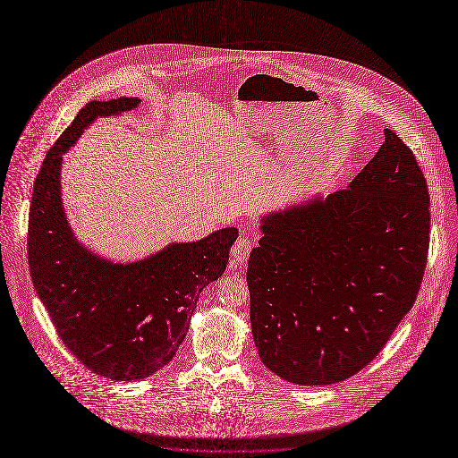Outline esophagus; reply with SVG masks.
Here are the masks:
<instances>
[{"instance_id":"34e87169","label":"esophagus","mask_w":458,"mask_h":458,"mask_svg":"<svg viewBox=\"0 0 458 458\" xmlns=\"http://www.w3.org/2000/svg\"><path fill=\"white\" fill-rule=\"evenodd\" d=\"M250 249H252V242H250V238L243 233V234L234 242L231 254H233L234 261L242 265V263L247 261V258H249V254H250Z\"/></svg>"}]
</instances>
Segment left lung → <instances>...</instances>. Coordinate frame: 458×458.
<instances>
[{"instance_id": "1", "label": "left lung", "mask_w": 458, "mask_h": 458, "mask_svg": "<svg viewBox=\"0 0 458 458\" xmlns=\"http://www.w3.org/2000/svg\"><path fill=\"white\" fill-rule=\"evenodd\" d=\"M247 268L259 360L304 386L370 363L415 302L429 243V195L411 150L385 141L347 190L261 216Z\"/></svg>"}]
</instances>
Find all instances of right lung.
Masks as SVG:
<instances>
[{"instance_id": "right-lung-1", "label": "right lung", "mask_w": 458, "mask_h": 458, "mask_svg": "<svg viewBox=\"0 0 458 458\" xmlns=\"http://www.w3.org/2000/svg\"><path fill=\"white\" fill-rule=\"evenodd\" d=\"M140 102L122 97L81 109L43 161L29 216L32 281L61 340L88 369L116 381L148 377L172 361L200 292L225 272L238 238L236 227H224L132 263L106 259L79 242L63 206V156L97 118Z\"/></svg>"}]
</instances>
